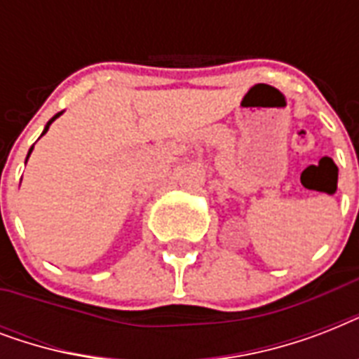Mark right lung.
<instances>
[{
    "mask_svg": "<svg viewBox=\"0 0 359 359\" xmlns=\"http://www.w3.org/2000/svg\"><path fill=\"white\" fill-rule=\"evenodd\" d=\"M61 114H63V111H59V114H57V115H53V117H52V119H50V121H48V124H46V126H44V132H42V135H44V134H46V132H48V128H50V124H52V123H53V121H55V119H57V117H59V115H61ZM31 151H33V147H31V149H29V152H27V158H29V154H31ZM25 162H27V160H25Z\"/></svg>",
    "mask_w": 359,
    "mask_h": 359,
    "instance_id": "1",
    "label": "right lung"
}]
</instances>
